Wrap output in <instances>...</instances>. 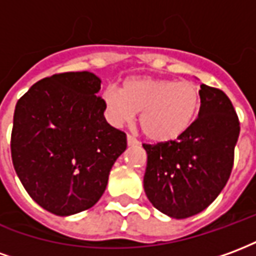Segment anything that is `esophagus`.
<instances>
[{
	"label": "esophagus",
	"instance_id": "34e87169",
	"mask_svg": "<svg viewBox=\"0 0 256 256\" xmlns=\"http://www.w3.org/2000/svg\"><path fill=\"white\" fill-rule=\"evenodd\" d=\"M128 145H137V144H138V140L134 138L133 136L128 134Z\"/></svg>",
	"mask_w": 256,
	"mask_h": 256
}]
</instances>
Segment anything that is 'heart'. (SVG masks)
I'll return each instance as SVG.
<instances>
[{"mask_svg": "<svg viewBox=\"0 0 256 256\" xmlns=\"http://www.w3.org/2000/svg\"><path fill=\"white\" fill-rule=\"evenodd\" d=\"M106 115L114 124L130 123L140 112V128L154 142H167L182 136L194 122L200 106V93L192 82L133 76L120 90L102 92Z\"/></svg>", "mask_w": 256, "mask_h": 256, "instance_id": "heart-1", "label": "heart"}]
</instances>
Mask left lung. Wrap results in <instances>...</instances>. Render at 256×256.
<instances>
[{"instance_id": "obj_1", "label": "left lung", "mask_w": 256, "mask_h": 256, "mask_svg": "<svg viewBox=\"0 0 256 256\" xmlns=\"http://www.w3.org/2000/svg\"><path fill=\"white\" fill-rule=\"evenodd\" d=\"M200 111L177 140L142 144L146 150L144 190L152 206L184 220L214 202L230 177L240 122L229 97L202 84Z\"/></svg>"}]
</instances>
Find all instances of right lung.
Returning <instances> with one entry per match:
<instances>
[{
    "instance_id": "right-lung-1",
    "label": "right lung",
    "mask_w": 256,
    "mask_h": 256,
    "mask_svg": "<svg viewBox=\"0 0 256 256\" xmlns=\"http://www.w3.org/2000/svg\"><path fill=\"white\" fill-rule=\"evenodd\" d=\"M101 79L62 72L31 86L16 104L10 136L14 172L31 198L60 216L93 207L128 140L104 118Z\"/></svg>"
}]
</instances>
